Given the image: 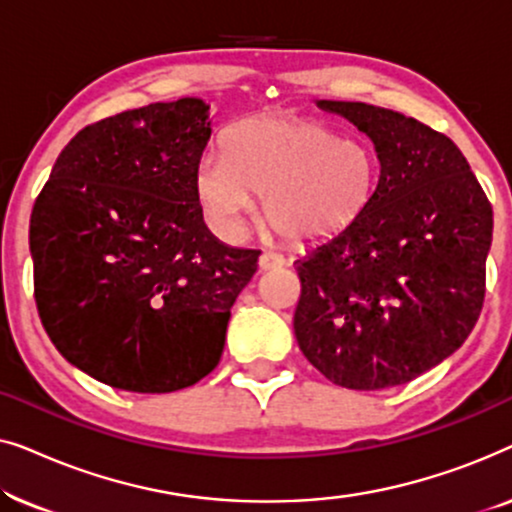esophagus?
Here are the masks:
<instances>
[{"label":"esophagus","mask_w":512,"mask_h":512,"mask_svg":"<svg viewBox=\"0 0 512 512\" xmlns=\"http://www.w3.org/2000/svg\"><path fill=\"white\" fill-rule=\"evenodd\" d=\"M284 265V258L275 254V251H263L261 258H258V268L261 270H275V268H282Z\"/></svg>","instance_id":"1"}]
</instances>
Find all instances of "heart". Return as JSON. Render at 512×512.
<instances>
[{"instance_id": "1", "label": "heart", "mask_w": 512, "mask_h": 512, "mask_svg": "<svg viewBox=\"0 0 512 512\" xmlns=\"http://www.w3.org/2000/svg\"><path fill=\"white\" fill-rule=\"evenodd\" d=\"M375 181V153L359 139L312 118L263 116L230 130L226 156L200 160L195 193L228 237L242 233L256 198H265V219L279 235L312 240L352 223Z\"/></svg>"}]
</instances>
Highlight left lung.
I'll list each match as a JSON object with an SVG mask.
<instances>
[{
  "instance_id": "left-lung-1",
  "label": "left lung",
  "mask_w": 512,
  "mask_h": 512,
  "mask_svg": "<svg viewBox=\"0 0 512 512\" xmlns=\"http://www.w3.org/2000/svg\"><path fill=\"white\" fill-rule=\"evenodd\" d=\"M317 104L373 139L380 181L349 226L293 263V331L305 359L338 387H398L471 335L485 300L492 205L443 132L366 102Z\"/></svg>"
}]
</instances>
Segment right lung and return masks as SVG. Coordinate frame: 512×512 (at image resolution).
I'll return each mask as SVG.
<instances>
[{
	"label": "right lung",
	"instance_id": "add662e5",
	"mask_svg": "<svg viewBox=\"0 0 512 512\" xmlns=\"http://www.w3.org/2000/svg\"><path fill=\"white\" fill-rule=\"evenodd\" d=\"M212 135L198 97L86 125L55 160L30 219L34 300L48 338L114 389L170 394L221 359L258 249L221 244L195 193Z\"/></svg>",
	"mask_w": 512,
	"mask_h": 512
}]
</instances>
